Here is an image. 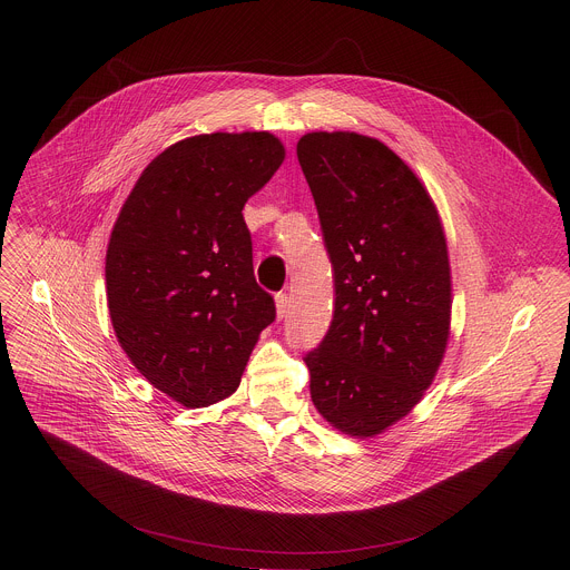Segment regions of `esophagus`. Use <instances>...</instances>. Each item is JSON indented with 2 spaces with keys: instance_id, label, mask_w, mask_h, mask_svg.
Listing matches in <instances>:
<instances>
[{
  "instance_id": "obj_1",
  "label": "esophagus",
  "mask_w": 570,
  "mask_h": 570,
  "mask_svg": "<svg viewBox=\"0 0 570 570\" xmlns=\"http://www.w3.org/2000/svg\"><path fill=\"white\" fill-rule=\"evenodd\" d=\"M289 309V296L287 294H276V316L283 318Z\"/></svg>"
}]
</instances>
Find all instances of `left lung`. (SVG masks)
<instances>
[{
    "mask_svg": "<svg viewBox=\"0 0 570 570\" xmlns=\"http://www.w3.org/2000/svg\"><path fill=\"white\" fill-rule=\"evenodd\" d=\"M296 154L335 287L325 340L305 355L312 402L340 432L375 436L421 402L445 355L443 224L416 173L377 138L312 131Z\"/></svg>",
    "mask_w": 570,
    "mask_h": 570,
    "instance_id": "obj_1",
    "label": "left lung"
}]
</instances>
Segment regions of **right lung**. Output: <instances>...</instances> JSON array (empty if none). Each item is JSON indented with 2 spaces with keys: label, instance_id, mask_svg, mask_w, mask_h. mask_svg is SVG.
Wrapping results in <instances>:
<instances>
[{
  "label": "right lung",
  "instance_id": "right-lung-1",
  "mask_svg": "<svg viewBox=\"0 0 570 570\" xmlns=\"http://www.w3.org/2000/svg\"><path fill=\"white\" fill-rule=\"evenodd\" d=\"M283 160L269 131L193 136L149 163L118 213L105 256L109 318L131 364L181 406L230 397L276 318L242 210Z\"/></svg>",
  "mask_w": 570,
  "mask_h": 570
}]
</instances>
